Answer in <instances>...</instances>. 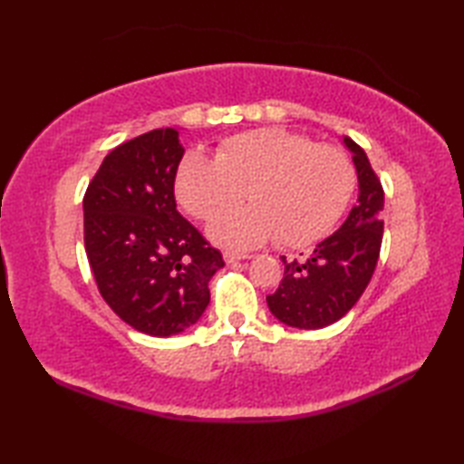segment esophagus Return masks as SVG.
Wrapping results in <instances>:
<instances>
[{
    "instance_id": "obj_1",
    "label": "esophagus",
    "mask_w": 464,
    "mask_h": 464,
    "mask_svg": "<svg viewBox=\"0 0 464 464\" xmlns=\"http://www.w3.org/2000/svg\"><path fill=\"white\" fill-rule=\"evenodd\" d=\"M249 259V255H239V253H225V261L227 263H239V261H245Z\"/></svg>"
}]
</instances>
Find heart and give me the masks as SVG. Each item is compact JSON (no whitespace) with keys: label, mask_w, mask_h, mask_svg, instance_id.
Segmentation results:
<instances>
[{"label":"heart","mask_w":464,"mask_h":464,"mask_svg":"<svg viewBox=\"0 0 464 464\" xmlns=\"http://www.w3.org/2000/svg\"><path fill=\"white\" fill-rule=\"evenodd\" d=\"M354 189V167L337 147L265 127L233 135L217 157L191 151L175 175V195L197 219L213 221L250 193L255 206L209 227L215 243L249 249L279 237L287 247L321 239Z\"/></svg>","instance_id":"obj_1"}]
</instances>
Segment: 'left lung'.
Instances as JSON below:
<instances>
[{
    "instance_id": "8db88e82",
    "label": "left lung",
    "mask_w": 464,
    "mask_h": 464,
    "mask_svg": "<svg viewBox=\"0 0 464 464\" xmlns=\"http://www.w3.org/2000/svg\"><path fill=\"white\" fill-rule=\"evenodd\" d=\"M343 143L353 153L359 197L349 217L309 259L287 261L279 289L267 297L269 311L295 329H323L344 317L372 277L382 241L384 193L379 177L351 137Z\"/></svg>"
}]
</instances>
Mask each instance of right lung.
Wrapping results in <instances>:
<instances>
[{"instance_id":"1","label":"right lung","mask_w":464,"mask_h":464,"mask_svg":"<svg viewBox=\"0 0 464 464\" xmlns=\"http://www.w3.org/2000/svg\"><path fill=\"white\" fill-rule=\"evenodd\" d=\"M185 150L173 127L115 147L83 197L85 253L117 317L151 337L179 334L209 304L221 253L177 211Z\"/></svg>"}]
</instances>
